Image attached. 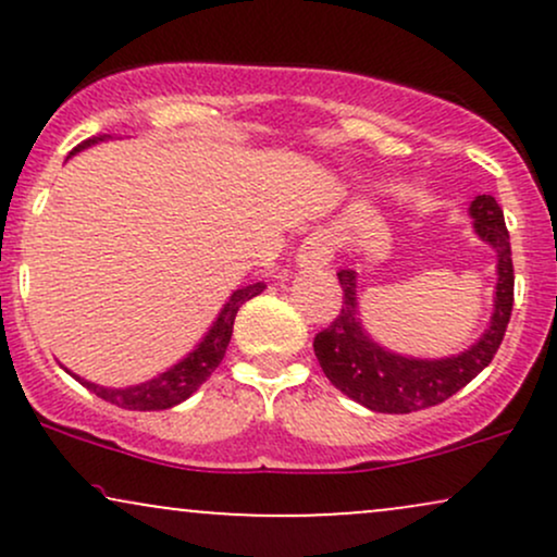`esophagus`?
Listing matches in <instances>:
<instances>
[{
    "instance_id": "1",
    "label": "esophagus",
    "mask_w": 557,
    "mask_h": 557,
    "mask_svg": "<svg viewBox=\"0 0 557 557\" xmlns=\"http://www.w3.org/2000/svg\"><path fill=\"white\" fill-rule=\"evenodd\" d=\"M332 259V240L324 233H311L298 246L296 261L300 267H324Z\"/></svg>"
}]
</instances>
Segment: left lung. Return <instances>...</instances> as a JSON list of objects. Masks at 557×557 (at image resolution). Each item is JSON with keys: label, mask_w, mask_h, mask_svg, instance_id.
<instances>
[{"label": "left lung", "mask_w": 557, "mask_h": 557, "mask_svg": "<svg viewBox=\"0 0 557 557\" xmlns=\"http://www.w3.org/2000/svg\"><path fill=\"white\" fill-rule=\"evenodd\" d=\"M469 214L474 216L479 238L497 253L495 311L490 327L469 350L450 359H406L389 354L363 330L356 304V270H341L337 280L343 287V309L330 327L314 337V354L327 380L348 398L380 413L421 411L456 395L495 359L513 311L510 235L500 203L492 196H476Z\"/></svg>", "instance_id": "1"}]
</instances>
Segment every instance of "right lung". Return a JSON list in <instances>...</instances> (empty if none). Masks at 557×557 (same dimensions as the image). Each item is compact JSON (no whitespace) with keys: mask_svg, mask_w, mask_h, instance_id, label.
Returning a JSON list of instances; mask_svg holds the SVG:
<instances>
[{"mask_svg":"<svg viewBox=\"0 0 557 557\" xmlns=\"http://www.w3.org/2000/svg\"><path fill=\"white\" fill-rule=\"evenodd\" d=\"M104 138L110 136H94L83 140V144H78L73 151H70V157L78 154L81 149H88V146L99 144V140ZM264 287H267L264 283L238 287V290L227 298L225 309L220 311V317H216L212 330L203 335V341L198 343L183 361H177L175 367H170L168 372L154 376V380L140 382V385H133V387H101L88 380H81L78 374L73 376L83 387H88L91 393L99 395L101 400L112 403V406L127 408V411H164V408L177 406V403L190 398V395H194L196 389L212 376L214 369L220 367V361L225 359L230 337H233V322L235 317H238V309L246 304V300L259 296Z\"/></svg>","mask_w":557,"mask_h":557,"instance_id":"1","label":"right lung"}]
</instances>
